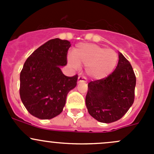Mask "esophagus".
Masks as SVG:
<instances>
[{
  "label": "esophagus",
  "instance_id": "esophagus-1",
  "mask_svg": "<svg viewBox=\"0 0 154 154\" xmlns=\"http://www.w3.org/2000/svg\"><path fill=\"white\" fill-rule=\"evenodd\" d=\"M77 82H78V83H86V78L85 77H83V76H79Z\"/></svg>",
  "mask_w": 154,
  "mask_h": 154
}]
</instances>
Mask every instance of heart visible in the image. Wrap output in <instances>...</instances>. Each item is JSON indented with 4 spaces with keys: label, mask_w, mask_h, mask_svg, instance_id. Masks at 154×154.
I'll return each mask as SVG.
<instances>
[{
    "label": "heart",
    "mask_w": 154,
    "mask_h": 154,
    "mask_svg": "<svg viewBox=\"0 0 154 154\" xmlns=\"http://www.w3.org/2000/svg\"><path fill=\"white\" fill-rule=\"evenodd\" d=\"M68 61L73 67L86 66V74L95 80L109 75L119 61L117 53L95 44H80L73 50Z\"/></svg>",
    "instance_id": "1"
}]
</instances>
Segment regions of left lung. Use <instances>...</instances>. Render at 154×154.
<instances>
[{
	"label": "left lung",
	"instance_id": "left-lung-1",
	"mask_svg": "<svg viewBox=\"0 0 154 154\" xmlns=\"http://www.w3.org/2000/svg\"><path fill=\"white\" fill-rule=\"evenodd\" d=\"M112 74L88 84L86 104L88 113L98 122L112 123L122 119L135 98L136 79L130 62L119 53Z\"/></svg>",
	"mask_w": 154,
	"mask_h": 154
}]
</instances>
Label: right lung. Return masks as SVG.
Segmentation results:
<instances>
[{
    "instance_id": "right-lung-1",
    "label": "right lung",
    "mask_w": 154,
    "mask_h": 154,
    "mask_svg": "<svg viewBox=\"0 0 154 154\" xmlns=\"http://www.w3.org/2000/svg\"><path fill=\"white\" fill-rule=\"evenodd\" d=\"M70 42L48 41L27 59L20 74V97L32 116L51 119L62 112L68 91L77 86L78 76L67 77L60 66L67 64Z\"/></svg>"
}]
</instances>
